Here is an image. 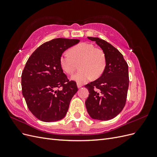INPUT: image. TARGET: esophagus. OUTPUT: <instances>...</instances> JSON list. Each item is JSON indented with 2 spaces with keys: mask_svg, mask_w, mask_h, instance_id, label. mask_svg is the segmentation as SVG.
<instances>
[{
  "mask_svg": "<svg viewBox=\"0 0 157 157\" xmlns=\"http://www.w3.org/2000/svg\"><path fill=\"white\" fill-rule=\"evenodd\" d=\"M83 86V85L82 84H80V83H77V87L78 88H80V87H82Z\"/></svg>",
  "mask_w": 157,
  "mask_h": 157,
  "instance_id": "esophagus-1",
  "label": "esophagus"
}]
</instances>
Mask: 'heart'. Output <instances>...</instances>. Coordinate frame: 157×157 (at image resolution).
I'll list each match as a JSON object with an SVG mask.
<instances>
[{
  "mask_svg": "<svg viewBox=\"0 0 157 157\" xmlns=\"http://www.w3.org/2000/svg\"><path fill=\"white\" fill-rule=\"evenodd\" d=\"M65 52L60 57V65L68 75L74 73L80 62V70L71 78L78 83H84L94 77L99 78L106 67V57L104 52L92 44L82 42Z\"/></svg>",
  "mask_w": 157,
  "mask_h": 157,
  "instance_id": "heart-1",
  "label": "heart"
}]
</instances>
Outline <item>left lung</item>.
<instances>
[{"instance_id": "left-lung-1", "label": "left lung", "mask_w": 157, "mask_h": 157, "mask_svg": "<svg viewBox=\"0 0 157 157\" xmlns=\"http://www.w3.org/2000/svg\"><path fill=\"white\" fill-rule=\"evenodd\" d=\"M88 38L104 52L106 67L98 79L85 85L90 93L85 104L94 119L110 120L126 105L129 86L128 65L121 52L109 42L96 37Z\"/></svg>"}]
</instances>
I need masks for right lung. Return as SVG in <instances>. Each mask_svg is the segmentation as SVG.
Segmentation results:
<instances>
[{
  "label": "right lung",
  "instance_id": "obj_1",
  "mask_svg": "<svg viewBox=\"0 0 157 157\" xmlns=\"http://www.w3.org/2000/svg\"><path fill=\"white\" fill-rule=\"evenodd\" d=\"M79 41L63 38L52 39L40 46L27 61L21 74L22 94L28 109L40 121L62 119L78 91L76 82L69 80L63 73L60 57Z\"/></svg>",
  "mask_w": 157,
  "mask_h": 157
}]
</instances>
